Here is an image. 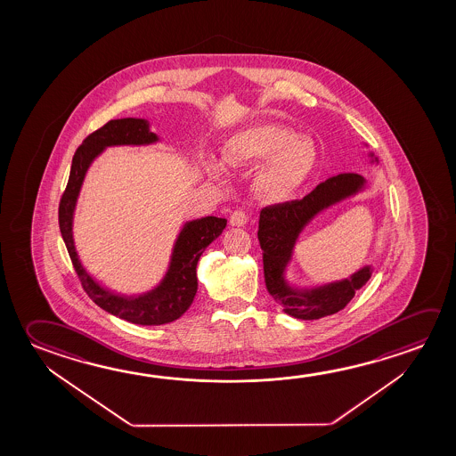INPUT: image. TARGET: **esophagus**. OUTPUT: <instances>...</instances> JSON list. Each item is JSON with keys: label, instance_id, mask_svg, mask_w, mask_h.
Masks as SVG:
<instances>
[{"label": "esophagus", "instance_id": "1", "mask_svg": "<svg viewBox=\"0 0 456 456\" xmlns=\"http://www.w3.org/2000/svg\"><path fill=\"white\" fill-rule=\"evenodd\" d=\"M248 216L245 211H241V209H237V211H233L231 216V225L233 227H243V225L247 224Z\"/></svg>", "mask_w": 456, "mask_h": 456}]
</instances>
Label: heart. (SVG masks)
Masks as SVG:
<instances>
[{
    "label": "heart",
    "mask_w": 456,
    "mask_h": 456,
    "mask_svg": "<svg viewBox=\"0 0 456 456\" xmlns=\"http://www.w3.org/2000/svg\"><path fill=\"white\" fill-rule=\"evenodd\" d=\"M223 156L232 168L261 165L254 184L264 200L273 203L289 200L308 180L318 159L314 142L280 124L241 128L225 142ZM224 162L207 159L203 168L211 176L223 178Z\"/></svg>",
    "instance_id": "1"
}]
</instances>
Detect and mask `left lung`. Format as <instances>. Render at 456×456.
<instances>
[{
	"mask_svg": "<svg viewBox=\"0 0 456 456\" xmlns=\"http://www.w3.org/2000/svg\"><path fill=\"white\" fill-rule=\"evenodd\" d=\"M370 164L379 159L369 152ZM367 181L358 173H340L314 187L302 200L278 203L261 211L257 239L262 248L264 276L270 296L283 306V312L297 320H320L340 312L358 289L370 280L373 267L364 265L348 278L302 286L288 276L294 248L306 225L326 209L364 192Z\"/></svg>",
	"mask_w": 456,
	"mask_h": 456,
	"instance_id": "8db88e82",
	"label": "left lung"
}]
</instances>
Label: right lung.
I'll use <instances>...</instances> for the list:
<instances>
[{
    "label": "right lung",
    "instance_id": "1",
    "mask_svg": "<svg viewBox=\"0 0 456 456\" xmlns=\"http://www.w3.org/2000/svg\"><path fill=\"white\" fill-rule=\"evenodd\" d=\"M160 136L151 130L150 120L124 118L110 120L97 132L89 134L76 151L68 180L67 191L59 207L61 239L67 245L84 289L98 306L134 324L160 326L175 322L186 314L197 294V262L211 241L223 233L227 221L223 217L205 216L184 221L173 243L170 261L160 281L144 292L124 294L98 281L84 267L75 243V213L86 175L97 157L114 146H151Z\"/></svg>",
    "mask_w": 456,
    "mask_h": 456
}]
</instances>
